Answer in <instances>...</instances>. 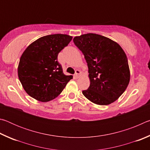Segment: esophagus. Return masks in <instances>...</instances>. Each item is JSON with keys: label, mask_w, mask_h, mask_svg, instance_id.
<instances>
[{"label": "esophagus", "mask_w": 150, "mask_h": 150, "mask_svg": "<svg viewBox=\"0 0 150 150\" xmlns=\"http://www.w3.org/2000/svg\"><path fill=\"white\" fill-rule=\"evenodd\" d=\"M80 75H81V71L79 70H76L75 71V78H79L80 77Z\"/></svg>", "instance_id": "34e87169"}]
</instances>
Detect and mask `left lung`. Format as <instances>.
Wrapping results in <instances>:
<instances>
[{
	"instance_id": "8db88e82",
	"label": "left lung",
	"mask_w": 150,
	"mask_h": 150,
	"mask_svg": "<svg viewBox=\"0 0 150 150\" xmlns=\"http://www.w3.org/2000/svg\"><path fill=\"white\" fill-rule=\"evenodd\" d=\"M84 55L91 84L83 91L86 98L99 105H108L120 97L130 82L128 59L117 43L103 36L83 34L73 38Z\"/></svg>"
}]
</instances>
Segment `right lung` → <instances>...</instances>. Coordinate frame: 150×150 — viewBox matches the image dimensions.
I'll return each instance as SVG.
<instances>
[{
  "mask_svg": "<svg viewBox=\"0 0 150 150\" xmlns=\"http://www.w3.org/2000/svg\"><path fill=\"white\" fill-rule=\"evenodd\" d=\"M66 34H51L35 40L20 57L18 75L28 95L41 102L54 99L62 92L72 75H65L57 62L58 54L71 41Z\"/></svg>",
  "mask_w": 150,
  "mask_h": 150,
  "instance_id": "right-lung-1",
  "label": "right lung"
}]
</instances>
